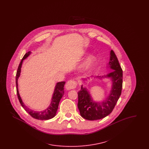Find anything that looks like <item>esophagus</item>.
Masks as SVG:
<instances>
[{"label":"esophagus","instance_id":"esophagus-1","mask_svg":"<svg viewBox=\"0 0 149 149\" xmlns=\"http://www.w3.org/2000/svg\"><path fill=\"white\" fill-rule=\"evenodd\" d=\"M77 83L75 80H70L66 83L65 86L67 90H71V89H75L77 87Z\"/></svg>","mask_w":149,"mask_h":149}]
</instances>
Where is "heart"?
Here are the masks:
<instances>
[{
	"mask_svg": "<svg viewBox=\"0 0 149 149\" xmlns=\"http://www.w3.org/2000/svg\"><path fill=\"white\" fill-rule=\"evenodd\" d=\"M94 62H95L94 57H90L87 59V60L85 61V63L83 64V67L86 69H88V68H90L93 64H94Z\"/></svg>",
	"mask_w": 149,
	"mask_h": 149,
	"instance_id": "heart-1",
	"label": "heart"
}]
</instances>
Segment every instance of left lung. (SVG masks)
<instances>
[{
    "label": "left lung",
    "mask_w": 149,
    "mask_h": 149,
    "mask_svg": "<svg viewBox=\"0 0 149 149\" xmlns=\"http://www.w3.org/2000/svg\"><path fill=\"white\" fill-rule=\"evenodd\" d=\"M110 55L108 66L113 71L104 77H97V78L106 77L112 79V89L107 99L99 103L93 101L89 92L83 85L78 93V108L81 116L86 120H97L107 116L112 112L121 94L123 71L113 50L111 51Z\"/></svg>",
    "instance_id": "8db88e82"
}]
</instances>
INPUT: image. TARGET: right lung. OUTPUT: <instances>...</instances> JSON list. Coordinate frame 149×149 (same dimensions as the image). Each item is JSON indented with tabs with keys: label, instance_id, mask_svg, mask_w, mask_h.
Masks as SVG:
<instances>
[{
	"label": "right lung",
	"instance_id": "add662e5",
	"mask_svg": "<svg viewBox=\"0 0 149 149\" xmlns=\"http://www.w3.org/2000/svg\"><path fill=\"white\" fill-rule=\"evenodd\" d=\"M31 54V51H29L27 52L23 57L21 61L18 66L16 77H15V82H16V88H17V96L19 99V101L21 104L22 107L24 109V110L32 116L33 118L37 119V120H50L51 118L54 117L56 113L58 107V104L60 102V99L63 97L64 94V85L65 83V81H61L58 82L56 84L55 86V91L53 94V96L52 98V101L50 104L49 107L45 110L42 111H35L33 110L30 109L28 107L25 106V104L23 103V102L21 98L19 95V92H18V79L20 76L21 70L22 65L23 61L29 55Z\"/></svg>",
	"mask_w": 149,
	"mask_h": 149
}]
</instances>
